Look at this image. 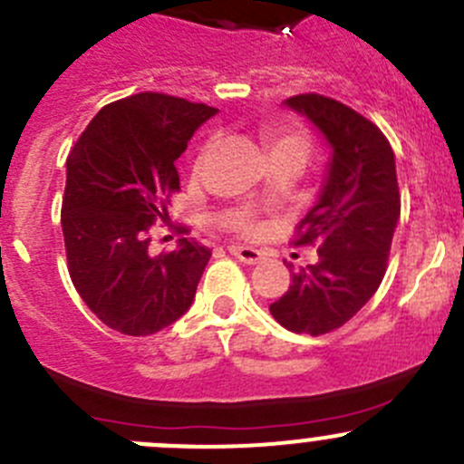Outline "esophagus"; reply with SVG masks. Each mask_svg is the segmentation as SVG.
Here are the masks:
<instances>
[{
  "instance_id": "obj_1",
  "label": "esophagus",
  "mask_w": 464,
  "mask_h": 464,
  "mask_svg": "<svg viewBox=\"0 0 464 464\" xmlns=\"http://www.w3.org/2000/svg\"><path fill=\"white\" fill-rule=\"evenodd\" d=\"M227 250H230L238 261H243V264H247V266H255L264 259V255H261L256 247H250V246H230Z\"/></svg>"
}]
</instances>
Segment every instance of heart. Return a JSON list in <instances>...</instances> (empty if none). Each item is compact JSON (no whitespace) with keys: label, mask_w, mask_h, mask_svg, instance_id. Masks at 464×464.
<instances>
[{"label":"heart","mask_w":464,"mask_h":464,"mask_svg":"<svg viewBox=\"0 0 464 464\" xmlns=\"http://www.w3.org/2000/svg\"><path fill=\"white\" fill-rule=\"evenodd\" d=\"M268 144H270V155L288 153V155H293V158L300 160V162H304L306 160V141H304V137L295 135V132H268ZM212 149H214V140H209L198 158V169L203 167L205 158H208L209 150ZM252 230H255V223H252L250 218H246V221L238 223V232L250 234Z\"/></svg>","instance_id":"obj_1"}]
</instances>
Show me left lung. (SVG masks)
<instances>
[{
  "instance_id": "left-lung-1",
  "label": "left lung",
  "mask_w": 464,
  "mask_h": 464,
  "mask_svg": "<svg viewBox=\"0 0 464 464\" xmlns=\"http://www.w3.org/2000/svg\"><path fill=\"white\" fill-rule=\"evenodd\" d=\"M284 105L314 123L329 164L295 238V246L320 243L318 261L288 266L293 284L270 314L288 332L320 336L356 315L386 275L401 209L397 169L383 132L347 105L320 94L291 96Z\"/></svg>"
}]
</instances>
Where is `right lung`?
I'll return each mask as SVG.
<instances>
[{"instance_id":"add662e5","label":"right lung","mask_w":464,"mask_h":464,"mask_svg":"<svg viewBox=\"0 0 464 464\" xmlns=\"http://www.w3.org/2000/svg\"><path fill=\"white\" fill-rule=\"evenodd\" d=\"M217 108L141 92L99 110L67 158L63 237L78 295L110 329L150 336L189 311L212 250L180 238L153 255L150 226L169 221L176 160Z\"/></svg>"}]
</instances>
